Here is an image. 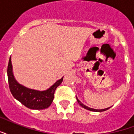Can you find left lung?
<instances>
[{"instance_id": "left-lung-1", "label": "left lung", "mask_w": 134, "mask_h": 134, "mask_svg": "<svg viewBox=\"0 0 134 134\" xmlns=\"http://www.w3.org/2000/svg\"><path fill=\"white\" fill-rule=\"evenodd\" d=\"M76 100H77V102H78V103L79 104V105H80L81 107H83V108H85V109H86V110H90V111H94V112H102V111H105V110H108V109L110 108H106V109H103V110H95V109H92V108H88V107H86V105H83V104L81 103L80 101L77 98H76Z\"/></svg>"}]
</instances>
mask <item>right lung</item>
<instances>
[{
    "mask_svg": "<svg viewBox=\"0 0 134 134\" xmlns=\"http://www.w3.org/2000/svg\"><path fill=\"white\" fill-rule=\"evenodd\" d=\"M8 78L9 88L13 97L26 108L32 110H43L48 108L53 100L56 88L61 84L63 80V77L44 91H38L24 87L17 83L14 77L11 58H10L8 63Z\"/></svg>",
    "mask_w": 134,
    "mask_h": 134,
    "instance_id": "1",
    "label": "right lung"
}]
</instances>
